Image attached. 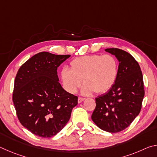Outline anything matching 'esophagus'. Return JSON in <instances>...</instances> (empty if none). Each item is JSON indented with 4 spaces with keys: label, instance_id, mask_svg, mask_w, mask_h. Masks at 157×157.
I'll return each instance as SVG.
<instances>
[{
    "label": "esophagus",
    "instance_id": "obj_1",
    "mask_svg": "<svg viewBox=\"0 0 157 157\" xmlns=\"http://www.w3.org/2000/svg\"><path fill=\"white\" fill-rule=\"evenodd\" d=\"M85 100V98H78V103H81L82 101H84Z\"/></svg>",
    "mask_w": 157,
    "mask_h": 157
}]
</instances>
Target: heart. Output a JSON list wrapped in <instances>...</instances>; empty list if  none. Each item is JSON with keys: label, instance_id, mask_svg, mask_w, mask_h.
<instances>
[{"label": "heart", "instance_id": "b5f03b06", "mask_svg": "<svg viewBox=\"0 0 157 157\" xmlns=\"http://www.w3.org/2000/svg\"><path fill=\"white\" fill-rule=\"evenodd\" d=\"M118 73V63L113 55H95L74 59L70 68L62 69L60 78L64 89L71 94L77 91L82 79V94L90 95L94 91L100 94L113 86Z\"/></svg>", "mask_w": 157, "mask_h": 157}]
</instances>
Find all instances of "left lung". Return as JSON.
Wrapping results in <instances>:
<instances>
[{
	"mask_svg": "<svg viewBox=\"0 0 157 157\" xmlns=\"http://www.w3.org/2000/svg\"><path fill=\"white\" fill-rule=\"evenodd\" d=\"M105 50L118 59V76L107 93L95 98L96 107L91 119L101 129L116 133L129 126L139 114L144 85L139 63L129 53L118 48Z\"/></svg>",
	"mask_w": 157,
	"mask_h": 157,
	"instance_id": "left-lung-1",
	"label": "left lung"
}]
</instances>
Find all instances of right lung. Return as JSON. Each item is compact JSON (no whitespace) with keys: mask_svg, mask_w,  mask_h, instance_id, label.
<instances>
[{"mask_svg":"<svg viewBox=\"0 0 157 157\" xmlns=\"http://www.w3.org/2000/svg\"><path fill=\"white\" fill-rule=\"evenodd\" d=\"M70 57L41 52L18 69L13 102L21 124L36 136H55L78 105V97L62 88L57 76V68Z\"/></svg>","mask_w":157,"mask_h":157,"instance_id":"1","label":"right lung"}]
</instances>
